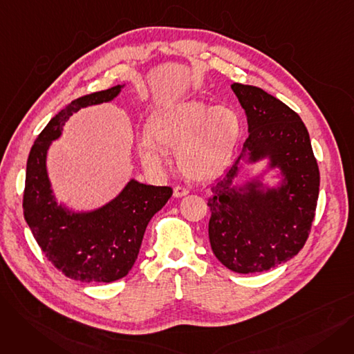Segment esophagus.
Listing matches in <instances>:
<instances>
[{
	"instance_id": "esophagus-1",
	"label": "esophagus",
	"mask_w": 354,
	"mask_h": 354,
	"mask_svg": "<svg viewBox=\"0 0 354 354\" xmlns=\"http://www.w3.org/2000/svg\"><path fill=\"white\" fill-rule=\"evenodd\" d=\"M188 194H189V191L187 188H183V187H175L174 188V196L175 198H182V196L188 195Z\"/></svg>"
}]
</instances>
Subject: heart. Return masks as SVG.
<instances>
[{
    "label": "heart",
    "mask_w": 354,
    "mask_h": 354,
    "mask_svg": "<svg viewBox=\"0 0 354 354\" xmlns=\"http://www.w3.org/2000/svg\"><path fill=\"white\" fill-rule=\"evenodd\" d=\"M241 133L235 110L203 100H180L166 106L147 123V135L138 140L142 165L160 172L165 147H175L179 169L191 179L209 180L225 169Z\"/></svg>",
    "instance_id": "b5f03b06"
}]
</instances>
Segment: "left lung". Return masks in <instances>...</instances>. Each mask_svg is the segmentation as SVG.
Masks as SVG:
<instances>
[{"label": "left lung", "instance_id": "left-lung-1", "mask_svg": "<svg viewBox=\"0 0 354 354\" xmlns=\"http://www.w3.org/2000/svg\"><path fill=\"white\" fill-rule=\"evenodd\" d=\"M248 122L243 152L208 198L209 243L215 257L234 272H263L304 247L317 207L320 172L300 116L263 88L231 86ZM269 159L282 182L270 189L257 178L236 183L240 163Z\"/></svg>", "mask_w": 354, "mask_h": 354}]
</instances>
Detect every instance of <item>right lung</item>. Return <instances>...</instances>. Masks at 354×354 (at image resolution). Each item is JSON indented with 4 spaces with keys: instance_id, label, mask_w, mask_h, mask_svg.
I'll return each mask as SVG.
<instances>
[{
    "instance_id": "right-lung-1",
    "label": "right lung",
    "mask_w": 354,
    "mask_h": 354,
    "mask_svg": "<svg viewBox=\"0 0 354 354\" xmlns=\"http://www.w3.org/2000/svg\"><path fill=\"white\" fill-rule=\"evenodd\" d=\"M124 84L91 93L67 104L35 139L27 160L23 209L27 224L48 261L71 280L111 283L132 270L152 216L172 196L171 187L130 179L106 205L74 212L59 203L47 174V152L67 119L82 107L111 102Z\"/></svg>"
}]
</instances>
